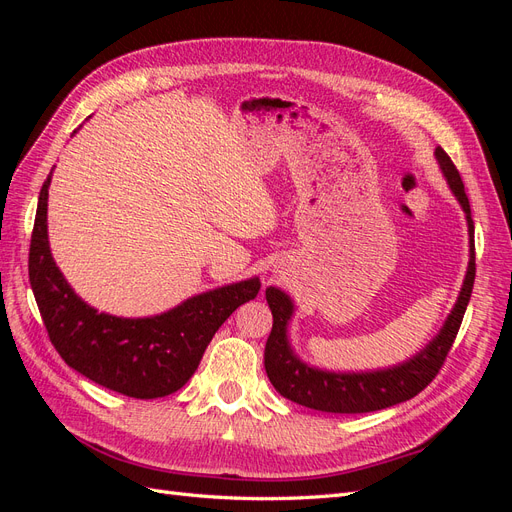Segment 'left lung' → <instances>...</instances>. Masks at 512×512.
Returning a JSON list of instances; mask_svg holds the SVG:
<instances>
[{"mask_svg": "<svg viewBox=\"0 0 512 512\" xmlns=\"http://www.w3.org/2000/svg\"><path fill=\"white\" fill-rule=\"evenodd\" d=\"M436 160L448 188L459 200L466 213L468 235H470V260L463 277V286L451 314L444 320L440 333L431 342L416 352L412 359L374 371H327L303 363L294 354L288 339V324L294 314V303L280 288H267V303L273 314V329L265 346V369L275 391L294 404L337 414H361L389 408L401 401H408L421 393L425 386L438 376L448 350H451L457 331L461 327L463 314L472 297L476 262H474V222L470 213V200L463 190V181L453 160L446 156L442 147L436 149Z\"/></svg>", "mask_w": 512, "mask_h": 512, "instance_id": "8db88e82", "label": "left lung"}]
</instances>
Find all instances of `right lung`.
Instances as JSON below:
<instances>
[{
    "label": "right lung",
    "instance_id": "obj_1",
    "mask_svg": "<svg viewBox=\"0 0 512 512\" xmlns=\"http://www.w3.org/2000/svg\"><path fill=\"white\" fill-rule=\"evenodd\" d=\"M51 175L40 190L29 245V282L51 344L72 369L115 393L156 399L179 391L224 320L256 297L260 280L250 277L207 290L158 316L98 312L72 290L53 260L46 226Z\"/></svg>",
    "mask_w": 512,
    "mask_h": 512
}]
</instances>
